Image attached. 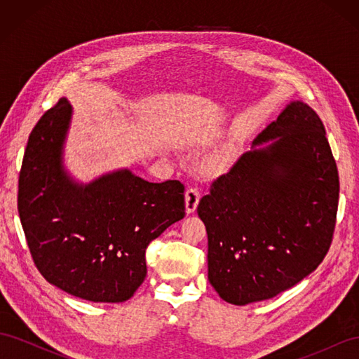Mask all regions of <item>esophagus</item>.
Here are the masks:
<instances>
[{
    "instance_id": "obj_1",
    "label": "esophagus",
    "mask_w": 359,
    "mask_h": 359,
    "mask_svg": "<svg viewBox=\"0 0 359 359\" xmlns=\"http://www.w3.org/2000/svg\"><path fill=\"white\" fill-rule=\"evenodd\" d=\"M199 199H201V193L198 189L191 187L186 191V212L187 214H193L194 211H196Z\"/></svg>"
}]
</instances>
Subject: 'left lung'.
Listing matches in <instances>:
<instances>
[{
  "label": "left lung",
  "instance_id": "1",
  "mask_svg": "<svg viewBox=\"0 0 359 359\" xmlns=\"http://www.w3.org/2000/svg\"><path fill=\"white\" fill-rule=\"evenodd\" d=\"M339 191L320 118L292 100L198 205L220 298L247 306L311 274L331 245Z\"/></svg>",
  "mask_w": 359,
  "mask_h": 359
}]
</instances>
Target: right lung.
I'll list each match as a JSON object with an SVG mask.
<instances>
[{
    "instance_id": "1",
    "label": "right lung",
    "mask_w": 359,
    "mask_h": 359,
    "mask_svg": "<svg viewBox=\"0 0 359 359\" xmlns=\"http://www.w3.org/2000/svg\"><path fill=\"white\" fill-rule=\"evenodd\" d=\"M73 118L62 97L32 130L18 211L34 264L50 285L91 302H124L147 276L145 250L186 215L180 181L116 169L82 182L64 163Z\"/></svg>"
}]
</instances>
